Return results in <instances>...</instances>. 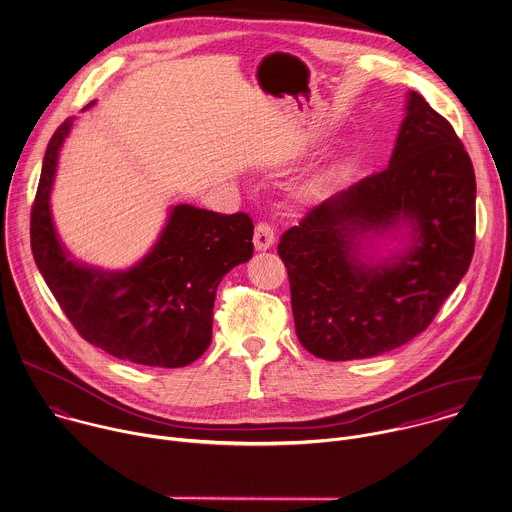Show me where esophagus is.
Returning <instances> with one entry per match:
<instances>
[{
  "label": "esophagus",
  "mask_w": 512,
  "mask_h": 512,
  "mask_svg": "<svg viewBox=\"0 0 512 512\" xmlns=\"http://www.w3.org/2000/svg\"><path fill=\"white\" fill-rule=\"evenodd\" d=\"M275 243V231L269 223H259L255 227V235H253V245L257 251H267L271 245Z\"/></svg>",
  "instance_id": "1"
}]
</instances>
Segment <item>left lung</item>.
Wrapping results in <instances>:
<instances>
[{
	"mask_svg": "<svg viewBox=\"0 0 512 512\" xmlns=\"http://www.w3.org/2000/svg\"><path fill=\"white\" fill-rule=\"evenodd\" d=\"M475 196L453 126L409 91L388 168L312 207L281 237L299 342L342 362L423 332L471 265ZM386 236L401 247L382 256Z\"/></svg>",
	"mask_w": 512,
	"mask_h": 512,
	"instance_id": "8db88e82",
	"label": "left lung"
}]
</instances>
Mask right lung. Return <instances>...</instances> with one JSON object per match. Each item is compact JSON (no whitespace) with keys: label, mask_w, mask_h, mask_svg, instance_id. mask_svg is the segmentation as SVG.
I'll return each instance as SVG.
<instances>
[{"label":"right lung","mask_w":512,"mask_h":512,"mask_svg":"<svg viewBox=\"0 0 512 512\" xmlns=\"http://www.w3.org/2000/svg\"><path fill=\"white\" fill-rule=\"evenodd\" d=\"M71 130L73 118L55 130L31 209V251L41 277L79 334L110 356L158 368L192 364L211 342L221 279L253 255L251 217L174 205L138 263L87 265L63 245L51 213L59 152Z\"/></svg>","instance_id":"add662e5"}]
</instances>
